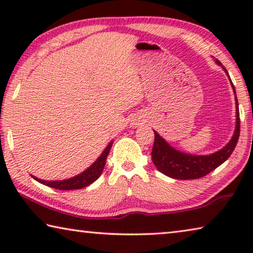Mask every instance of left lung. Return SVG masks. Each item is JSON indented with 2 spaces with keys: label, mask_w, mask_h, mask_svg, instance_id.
I'll list each match as a JSON object with an SVG mask.
<instances>
[{
  "label": "left lung",
  "mask_w": 253,
  "mask_h": 253,
  "mask_svg": "<svg viewBox=\"0 0 253 253\" xmlns=\"http://www.w3.org/2000/svg\"><path fill=\"white\" fill-rule=\"evenodd\" d=\"M215 61L217 65H221L219 60H215ZM224 70L228 74L226 69ZM232 88L235 93L233 84ZM235 101H237V127H235L232 139L226 146L211 155L196 156L178 152L170 147L156 131H154L155 140H154L152 149V160L157 169L175 179H196L205 176L219 168L221 164H223L233 153L240 136V114L237 97H235Z\"/></svg>",
  "instance_id": "8db88e82"
}]
</instances>
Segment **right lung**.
Masks as SVG:
<instances>
[{"label":"right lung","mask_w":253,"mask_h":253,"mask_svg":"<svg viewBox=\"0 0 253 253\" xmlns=\"http://www.w3.org/2000/svg\"><path fill=\"white\" fill-rule=\"evenodd\" d=\"M111 145H113V142L108 144V146L105 148V151L102 152L101 155L99 156V158L93 163V164L90 166V168L87 169L79 175L77 176L69 178V179H65V181H42L40 178H36L33 177L34 179H37L38 182H40L44 185L55 188V190H62V191H68V190H79V188H83L88 186L89 184H91L96 181V179L100 176L102 170H104L105 164H106V160L107 156H108L109 151Z\"/></svg>","instance_id":"right-lung-1"}]
</instances>
